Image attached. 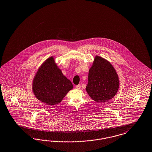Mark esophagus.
<instances>
[{
    "mask_svg": "<svg viewBox=\"0 0 152 152\" xmlns=\"http://www.w3.org/2000/svg\"><path fill=\"white\" fill-rule=\"evenodd\" d=\"M80 88H81V85H80V84L76 85V88H77V89H80Z\"/></svg>",
    "mask_w": 152,
    "mask_h": 152,
    "instance_id": "esophagus-1",
    "label": "esophagus"
}]
</instances>
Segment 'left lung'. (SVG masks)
Here are the masks:
<instances>
[{"instance_id": "1", "label": "left lung", "mask_w": 152, "mask_h": 152, "mask_svg": "<svg viewBox=\"0 0 152 152\" xmlns=\"http://www.w3.org/2000/svg\"><path fill=\"white\" fill-rule=\"evenodd\" d=\"M119 86V78L108 61L96 56L89 71L86 91L97 102H105L115 96Z\"/></svg>"}]
</instances>
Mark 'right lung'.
<instances>
[{
  "label": "right lung",
  "mask_w": 152,
  "mask_h": 152,
  "mask_svg": "<svg viewBox=\"0 0 152 152\" xmlns=\"http://www.w3.org/2000/svg\"><path fill=\"white\" fill-rule=\"evenodd\" d=\"M72 88V83L62 74L53 57L49 58L39 68L33 84L36 97L49 105L60 103Z\"/></svg>",
  "instance_id": "1"
}]
</instances>
